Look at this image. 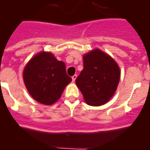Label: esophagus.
Wrapping results in <instances>:
<instances>
[{"mask_svg":"<svg viewBox=\"0 0 150 150\" xmlns=\"http://www.w3.org/2000/svg\"><path fill=\"white\" fill-rule=\"evenodd\" d=\"M76 75H74V76H72V81H73V82H74V81H75V80H76Z\"/></svg>","mask_w":150,"mask_h":150,"instance_id":"1","label":"esophagus"}]
</instances>
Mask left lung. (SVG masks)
<instances>
[{
  "mask_svg": "<svg viewBox=\"0 0 150 150\" xmlns=\"http://www.w3.org/2000/svg\"><path fill=\"white\" fill-rule=\"evenodd\" d=\"M83 69L76 79V84L87 104L98 106L105 104L114 95L120 71L112 57L99 49L83 56Z\"/></svg>",
  "mask_w": 150,
  "mask_h": 150,
  "instance_id": "obj_1",
  "label": "left lung"
}]
</instances>
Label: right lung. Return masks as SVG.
I'll return each instance as SVG.
<instances>
[{
    "mask_svg": "<svg viewBox=\"0 0 150 150\" xmlns=\"http://www.w3.org/2000/svg\"><path fill=\"white\" fill-rule=\"evenodd\" d=\"M23 81L33 99L52 105L60 98L72 79L67 75L64 62L57 60L52 53L40 52L24 68Z\"/></svg>",
    "mask_w": 150,
    "mask_h": 150,
    "instance_id": "add662e5",
    "label": "right lung"
}]
</instances>
